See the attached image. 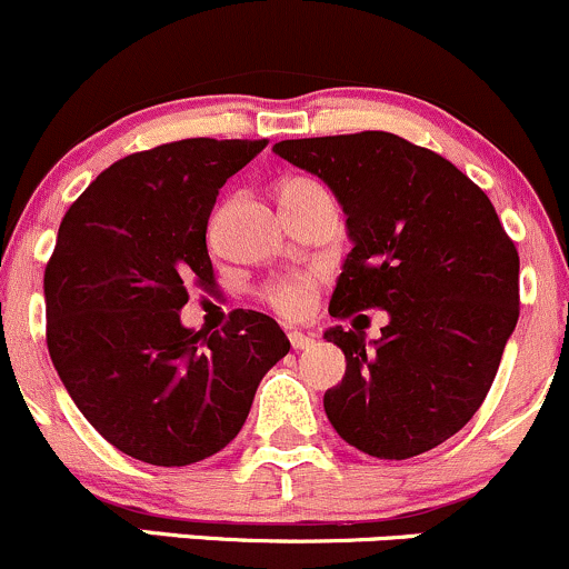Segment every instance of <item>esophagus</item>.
<instances>
[{
  "instance_id": "1",
  "label": "esophagus",
  "mask_w": 569,
  "mask_h": 569,
  "mask_svg": "<svg viewBox=\"0 0 569 569\" xmlns=\"http://www.w3.org/2000/svg\"><path fill=\"white\" fill-rule=\"evenodd\" d=\"M289 340H291V348H295V351H308V348H313L316 337L305 335V332H289Z\"/></svg>"
}]
</instances>
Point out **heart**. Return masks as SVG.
<instances>
[{"mask_svg":"<svg viewBox=\"0 0 569 569\" xmlns=\"http://www.w3.org/2000/svg\"><path fill=\"white\" fill-rule=\"evenodd\" d=\"M297 186H316L305 178H295L283 183V189H297ZM280 189V191H283ZM318 289V274L316 272H297L286 274V278L272 280L264 289V302L270 305L274 313L286 318H305L313 310V297Z\"/></svg>","mask_w":569,"mask_h":569,"instance_id":"obj_1","label":"heart"}]
</instances>
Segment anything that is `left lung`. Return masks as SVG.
Masks as SVG:
<instances>
[{
  "label": "left lung",
  "mask_w": 569,
  "mask_h": 569,
  "mask_svg": "<svg viewBox=\"0 0 569 569\" xmlns=\"http://www.w3.org/2000/svg\"><path fill=\"white\" fill-rule=\"evenodd\" d=\"M272 151L318 174L348 216L353 248L329 313H389L370 346L359 327L323 332L346 353L327 418L370 457L432 451L483 405L518 321V251L495 204L440 153L389 132Z\"/></svg>",
  "instance_id": "8db88e82"
}]
</instances>
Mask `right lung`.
Segmentation results:
<instances>
[{
  "instance_id": "add662e5",
  "label": "right lung",
  "mask_w": 569,
  "mask_h": 569,
  "mask_svg": "<svg viewBox=\"0 0 569 569\" xmlns=\"http://www.w3.org/2000/svg\"><path fill=\"white\" fill-rule=\"evenodd\" d=\"M264 146L191 137L132 153L61 221L46 267L48 351L80 413L127 457H213L289 353L283 329L256 310H234L213 335L180 323L189 283L216 286L204 234L218 189Z\"/></svg>"
}]
</instances>
